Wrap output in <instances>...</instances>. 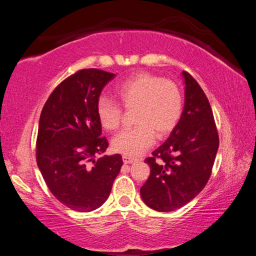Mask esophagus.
<instances>
[{"label":"esophagus","instance_id":"34e87169","mask_svg":"<svg viewBox=\"0 0 256 256\" xmlns=\"http://www.w3.org/2000/svg\"><path fill=\"white\" fill-rule=\"evenodd\" d=\"M136 158L133 157H130V156H126V154H123V162L124 164H132L133 162H136Z\"/></svg>","mask_w":256,"mask_h":256}]
</instances>
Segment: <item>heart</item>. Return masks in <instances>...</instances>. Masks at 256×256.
<instances>
[{
    "mask_svg": "<svg viewBox=\"0 0 256 256\" xmlns=\"http://www.w3.org/2000/svg\"><path fill=\"white\" fill-rule=\"evenodd\" d=\"M115 96L125 110H136L133 122L136 126L116 134L112 141L116 152L126 156H138L150 148L154 134L158 138L167 136L183 112L184 99L180 86L149 73L128 78L116 86ZM120 106L105 97L98 100L97 118L107 131H116L120 126L123 110Z\"/></svg>",
    "mask_w": 256,
    "mask_h": 256,
    "instance_id": "1",
    "label": "heart"
}]
</instances>
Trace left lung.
Instances as JSON below:
<instances>
[{"label":"left lung","instance_id":"obj_1","mask_svg":"<svg viewBox=\"0 0 256 256\" xmlns=\"http://www.w3.org/2000/svg\"><path fill=\"white\" fill-rule=\"evenodd\" d=\"M185 105L178 124L167 141L144 162L150 176L140 188L151 209L174 211L193 200L204 188L219 146L210 102L196 80L183 71Z\"/></svg>","mask_w":256,"mask_h":256}]
</instances>
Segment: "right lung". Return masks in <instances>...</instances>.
I'll return each mask as SVG.
<instances>
[{
    "instance_id": "obj_1",
    "label": "right lung",
    "mask_w": 256,
    "mask_h": 256,
    "mask_svg": "<svg viewBox=\"0 0 256 256\" xmlns=\"http://www.w3.org/2000/svg\"><path fill=\"white\" fill-rule=\"evenodd\" d=\"M116 74L84 68L68 76L42 107L36 141L37 164L52 194L78 212L96 210L110 196L123 164L122 156L104 154L97 102Z\"/></svg>"
}]
</instances>
